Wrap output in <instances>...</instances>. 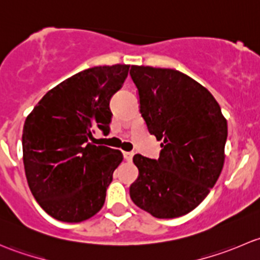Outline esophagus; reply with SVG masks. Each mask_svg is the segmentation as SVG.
I'll return each instance as SVG.
<instances>
[{"label": "esophagus", "instance_id": "obj_1", "mask_svg": "<svg viewBox=\"0 0 260 260\" xmlns=\"http://www.w3.org/2000/svg\"><path fill=\"white\" fill-rule=\"evenodd\" d=\"M123 154H124V158L125 161H131V159L133 158V152H123Z\"/></svg>", "mask_w": 260, "mask_h": 260}]
</instances>
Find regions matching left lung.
Instances as JSON below:
<instances>
[{"label": "left lung", "mask_w": 260, "mask_h": 260, "mask_svg": "<svg viewBox=\"0 0 260 260\" xmlns=\"http://www.w3.org/2000/svg\"><path fill=\"white\" fill-rule=\"evenodd\" d=\"M141 114L151 135L161 141L157 159L135 154L137 180L129 195L157 219L192 211L221 174L228 123L205 86L175 69L132 65Z\"/></svg>", "instance_id": "left-lung-1"}]
</instances>
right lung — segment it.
Returning a JSON list of instances; mask_svg holds the SVG:
<instances>
[{
  "label": "right lung",
  "instance_id": "obj_1",
  "mask_svg": "<svg viewBox=\"0 0 260 260\" xmlns=\"http://www.w3.org/2000/svg\"><path fill=\"white\" fill-rule=\"evenodd\" d=\"M129 67L83 70L49 90L26 118L22 153L28 187L39 205L59 221H85L103 208L123 154L88 140L96 127L108 135L109 101Z\"/></svg>",
  "mask_w": 260,
  "mask_h": 260
}]
</instances>
